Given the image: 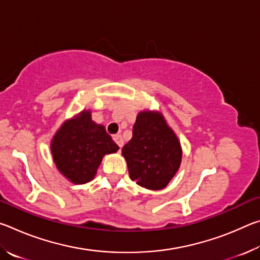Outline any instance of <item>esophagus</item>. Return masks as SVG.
Masks as SVG:
<instances>
[{
  "label": "esophagus",
  "instance_id": "obj_1",
  "mask_svg": "<svg viewBox=\"0 0 260 260\" xmlns=\"http://www.w3.org/2000/svg\"><path fill=\"white\" fill-rule=\"evenodd\" d=\"M113 140H114V142H116V143L118 144V147H119V148L121 149L122 144H124V140H122L121 135H120V134H117V135H114V136H113Z\"/></svg>",
  "mask_w": 260,
  "mask_h": 260
}]
</instances>
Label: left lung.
Returning <instances> with one entry per match:
<instances>
[{
  "mask_svg": "<svg viewBox=\"0 0 260 260\" xmlns=\"http://www.w3.org/2000/svg\"><path fill=\"white\" fill-rule=\"evenodd\" d=\"M129 177L139 186L159 190L174 177L181 162V147L161 114L140 112L133 138L122 148Z\"/></svg>",
  "mask_w": 260,
  "mask_h": 260,
  "instance_id": "8db88e82",
  "label": "left lung"
}]
</instances>
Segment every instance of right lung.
Returning a JSON list of instances; mask_svg holds the SVG:
<instances>
[{"label": "right lung", "instance_id": "right-lung-1", "mask_svg": "<svg viewBox=\"0 0 260 260\" xmlns=\"http://www.w3.org/2000/svg\"><path fill=\"white\" fill-rule=\"evenodd\" d=\"M118 149L104 127L91 120L89 111L65 122L51 142L57 169L73 183L90 181L103 156Z\"/></svg>", "mask_w": 260, "mask_h": 260}]
</instances>
